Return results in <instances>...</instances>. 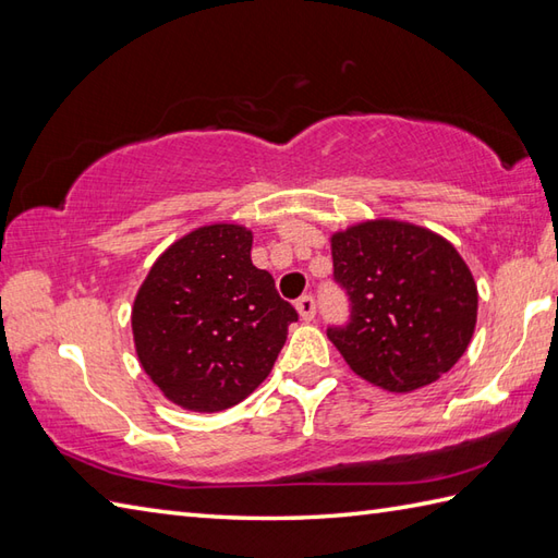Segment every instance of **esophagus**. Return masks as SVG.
I'll return each instance as SVG.
<instances>
[{
	"label": "esophagus",
	"mask_w": 558,
	"mask_h": 558,
	"mask_svg": "<svg viewBox=\"0 0 558 558\" xmlns=\"http://www.w3.org/2000/svg\"><path fill=\"white\" fill-rule=\"evenodd\" d=\"M294 306H298L302 322H312V318L316 316V302H314L312 294H304V298H300Z\"/></svg>",
	"instance_id": "esophagus-1"
}]
</instances>
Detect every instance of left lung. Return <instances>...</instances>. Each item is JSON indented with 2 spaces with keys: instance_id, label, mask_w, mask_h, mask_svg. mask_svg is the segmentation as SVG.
<instances>
[{
  "instance_id": "left-lung-1",
  "label": "left lung",
  "mask_w": 558,
  "mask_h": 558,
  "mask_svg": "<svg viewBox=\"0 0 558 558\" xmlns=\"http://www.w3.org/2000/svg\"><path fill=\"white\" fill-rule=\"evenodd\" d=\"M350 324L328 338L350 369L390 393L450 372L477 324V286L456 246L402 220H364L330 234Z\"/></svg>"
}]
</instances>
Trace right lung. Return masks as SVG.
<instances>
[{
	"instance_id": "right-lung-1",
	"label": "right lung",
	"mask_w": 558,
	"mask_h": 558,
	"mask_svg": "<svg viewBox=\"0 0 558 558\" xmlns=\"http://www.w3.org/2000/svg\"><path fill=\"white\" fill-rule=\"evenodd\" d=\"M252 230L213 222L180 236L150 266L132 310L138 362L162 396L220 412L270 374L298 312L252 264Z\"/></svg>"
}]
</instances>
